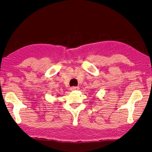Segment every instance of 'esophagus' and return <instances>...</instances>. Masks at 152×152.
<instances>
[{
  "instance_id": "obj_1",
  "label": "esophagus",
  "mask_w": 152,
  "mask_h": 152,
  "mask_svg": "<svg viewBox=\"0 0 152 152\" xmlns=\"http://www.w3.org/2000/svg\"><path fill=\"white\" fill-rule=\"evenodd\" d=\"M78 89H79V87L78 86H72L70 88L71 91H78Z\"/></svg>"
}]
</instances>
